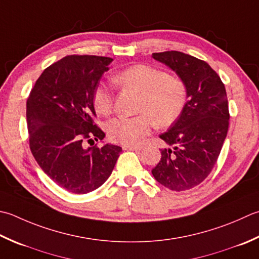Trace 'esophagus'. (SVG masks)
I'll return each mask as SVG.
<instances>
[{"mask_svg":"<svg viewBox=\"0 0 259 259\" xmlns=\"http://www.w3.org/2000/svg\"><path fill=\"white\" fill-rule=\"evenodd\" d=\"M122 149H123V150H143V147H140V146H126V145H123V146H122Z\"/></svg>","mask_w":259,"mask_h":259,"instance_id":"34e87169","label":"esophagus"}]
</instances>
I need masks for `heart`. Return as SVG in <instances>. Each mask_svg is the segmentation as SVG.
<instances>
[{
    "mask_svg": "<svg viewBox=\"0 0 259 259\" xmlns=\"http://www.w3.org/2000/svg\"><path fill=\"white\" fill-rule=\"evenodd\" d=\"M115 82L141 94L136 116H118L106 124V131L116 143L133 146L149 134L154 124L167 126L183 112L187 101L185 82L165 70L149 65H135L115 76ZM93 103L101 114H109L113 108V95L108 85L94 89Z\"/></svg>",
    "mask_w": 259,
    "mask_h": 259,
    "instance_id": "1",
    "label": "heart"
}]
</instances>
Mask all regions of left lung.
Wrapping results in <instances>:
<instances>
[{"label":"left lung","mask_w":259,"mask_h":259,"mask_svg":"<svg viewBox=\"0 0 259 259\" xmlns=\"http://www.w3.org/2000/svg\"><path fill=\"white\" fill-rule=\"evenodd\" d=\"M187 88L183 112L159 138L173 148L161 150L155 180L171 191L193 189L211 173L227 137L229 109L226 88L210 65L181 52L153 54Z\"/></svg>","instance_id":"obj_1"}]
</instances>
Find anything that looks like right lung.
<instances>
[{"mask_svg": "<svg viewBox=\"0 0 259 259\" xmlns=\"http://www.w3.org/2000/svg\"><path fill=\"white\" fill-rule=\"evenodd\" d=\"M112 58L66 56L46 68L27 101L30 149L56 184L75 194H86L109 179L122 148L105 144L94 124L93 92Z\"/></svg>", "mask_w": 259, "mask_h": 259, "instance_id": "add662e5", "label": "right lung"}]
</instances>
